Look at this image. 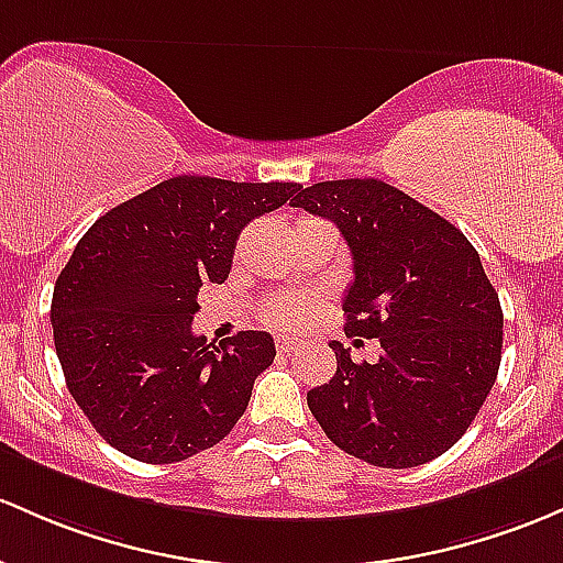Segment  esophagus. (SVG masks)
Wrapping results in <instances>:
<instances>
[{
    "label": "esophagus",
    "mask_w": 563,
    "mask_h": 563,
    "mask_svg": "<svg viewBox=\"0 0 563 563\" xmlns=\"http://www.w3.org/2000/svg\"><path fill=\"white\" fill-rule=\"evenodd\" d=\"M275 347H277V352H294L296 347H299V342H296L294 336H277Z\"/></svg>",
    "instance_id": "esophagus-1"
}]
</instances>
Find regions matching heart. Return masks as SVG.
Returning <instances> with one entry per match:
<instances>
[{"label": "heart", "instance_id": "b5f03b06", "mask_svg": "<svg viewBox=\"0 0 563 563\" xmlns=\"http://www.w3.org/2000/svg\"><path fill=\"white\" fill-rule=\"evenodd\" d=\"M320 312V301L307 294H280L264 305V320L275 329H305Z\"/></svg>", "mask_w": 563, "mask_h": 563}]
</instances>
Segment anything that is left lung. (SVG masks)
<instances>
[{"label":"left lung","instance_id":"1","mask_svg":"<svg viewBox=\"0 0 563 563\" xmlns=\"http://www.w3.org/2000/svg\"><path fill=\"white\" fill-rule=\"evenodd\" d=\"M333 221L352 253L344 333L379 339L376 363L339 342L336 374L307 406L342 452L417 467L454 446L503 357V307L478 251L452 221L379 178L301 187L291 200Z\"/></svg>","mask_w":563,"mask_h":563}]
</instances>
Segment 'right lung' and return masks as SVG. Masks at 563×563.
<instances>
[{"mask_svg": "<svg viewBox=\"0 0 563 563\" xmlns=\"http://www.w3.org/2000/svg\"><path fill=\"white\" fill-rule=\"evenodd\" d=\"M299 184L176 176L103 213L53 291L66 387L117 452L170 465L211 449L243 417L275 361L267 331L224 344L191 333L202 283L230 277L240 232Z\"/></svg>", "mask_w": 563, "mask_h": 563, "instance_id": "obj_1", "label": "right lung"}]
</instances>
